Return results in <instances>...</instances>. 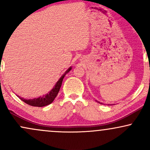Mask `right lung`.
<instances>
[{"label": "right lung", "instance_id": "1", "mask_svg": "<svg viewBox=\"0 0 150 150\" xmlns=\"http://www.w3.org/2000/svg\"><path fill=\"white\" fill-rule=\"evenodd\" d=\"M71 70V67L70 68H68V70H66V72L64 73V75H63L61 76V78L59 79V80L58 81L57 83L56 84L55 87L51 89V91L50 92L49 94H47L45 96H43L42 97H39L37 98V99H24L23 98H20L22 101H23L24 102L26 103V104L30 105V106H38V107H42V106H47L53 102V101L54 100L55 98L56 97L57 94H58V92H59L60 88H61L62 82H63V78H64L65 75H66L68 72H70V70Z\"/></svg>", "mask_w": 150, "mask_h": 150}]
</instances>
